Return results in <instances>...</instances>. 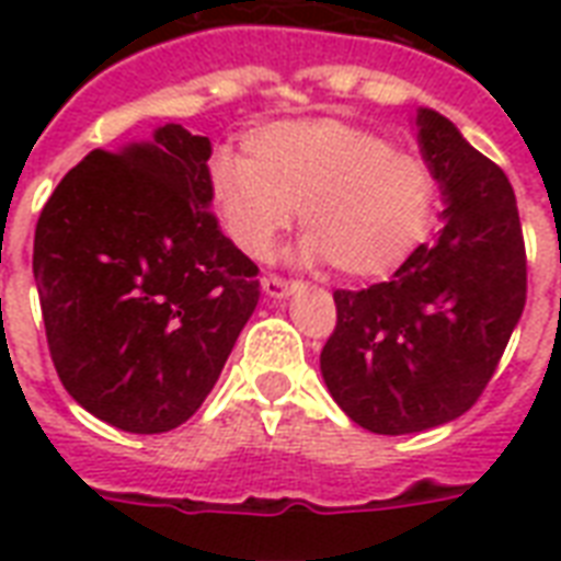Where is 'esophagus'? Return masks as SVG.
I'll list each match as a JSON object with an SVG mask.
<instances>
[{"mask_svg": "<svg viewBox=\"0 0 561 561\" xmlns=\"http://www.w3.org/2000/svg\"><path fill=\"white\" fill-rule=\"evenodd\" d=\"M290 285L288 279H282V276H264L262 279V290H264V297H271V299H282V297H288L290 294Z\"/></svg>", "mask_w": 561, "mask_h": 561, "instance_id": "esophagus-1", "label": "esophagus"}]
</instances>
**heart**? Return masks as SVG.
<instances>
[{
    "instance_id": "1",
    "label": "heart",
    "mask_w": 561,
    "mask_h": 561,
    "mask_svg": "<svg viewBox=\"0 0 561 561\" xmlns=\"http://www.w3.org/2000/svg\"><path fill=\"white\" fill-rule=\"evenodd\" d=\"M250 157L224 153L211 201L232 244L264 259L299 209V259L346 279H381L434 224V169L387 136L343 118H290L250 134Z\"/></svg>"
}]
</instances>
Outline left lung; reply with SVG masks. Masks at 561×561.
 <instances>
[{
	"instance_id": "left-lung-1",
	"label": "left lung",
	"mask_w": 561,
	"mask_h": 561,
	"mask_svg": "<svg viewBox=\"0 0 561 561\" xmlns=\"http://www.w3.org/2000/svg\"><path fill=\"white\" fill-rule=\"evenodd\" d=\"M416 125L443 192V232L392 279L334 290L337 325L320 352L332 399L383 436L462 416L495 375L527 302V253L506 174L434 110H419Z\"/></svg>"
}]
</instances>
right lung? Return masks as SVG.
Listing matches in <instances>:
<instances>
[{
    "mask_svg": "<svg viewBox=\"0 0 561 561\" xmlns=\"http://www.w3.org/2000/svg\"><path fill=\"white\" fill-rule=\"evenodd\" d=\"M211 145L183 125L90 151L39 211L34 282L66 392L130 434L183 425L259 302L211 215Z\"/></svg>",
    "mask_w": 561,
    "mask_h": 561,
    "instance_id": "add662e5",
    "label": "right lung"
}]
</instances>
